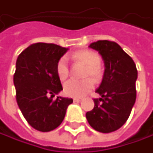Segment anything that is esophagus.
<instances>
[{"label": "esophagus", "instance_id": "1", "mask_svg": "<svg viewBox=\"0 0 153 153\" xmlns=\"http://www.w3.org/2000/svg\"><path fill=\"white\" fill-rule=\"evenodd\" d=\"M73 100H74V102L78 103L80 102V101H82V99H80V98H74Z\"/></svg>", "mask_w": 153, "mask_h": 153}]
</instances>
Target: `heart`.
I'll use <instances>...</instances> for the list:
<instances>
[{
    "instance_id": "heart-1",
    "label": "heart",
    "mask_w": 153,
    "mask_h": 153,
    "mask_svg": "<svg viewBox=\"0 0 153 153\" xmlns=\"http://www.w3.org/2000/svg\"><path fill=\"white\" fill-rule=\"evenodd\" d=\"M74 57L87 65L84 77H91L94 82H99L102 78L103 68L100 64V57L98 53L90 50H82L76 53ZM56 72L61 81H65L69 76L70 69L66 56H63L58 60ZM91 79L69 80L64 85V93L70 97H82L94 88V81Z\"/></svg>"
}]
</instances>
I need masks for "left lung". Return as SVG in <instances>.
Instances as JSON below:
<instances>
[{
    "mask_svg": "<svg viewBox=\"0 0 153 153\" xmlns=\"http://www.w3.org/2000/svg\"><path fill=\"white\" fill-rule=\"evenodd\" d=\"M89 48L99 52L105 64V72L94 99V107L86 113L90 126L96 131L117 130L128 120L136 100L137 69L132 58L114 42L98 41Z\"/></svg>",
    "mask_w": 153,
    "mask_h": 153,
    "instance_id": "obj_1",
    "label": "left lung"
}]
</instances>
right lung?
Segmentation results:
<instances>
[{"label":"right lung","mask_w":153,"mask_h":153,"mask_svg":"<svg viewBox=\"0 0 153 153\" xmlns=\"http://www.w3.org/2000/svg\"><path fill=\"white\" fill-rule=\"evenodd\" d=\"M67 50L53 43L38 42L28 47L17 59L13 76L17 103L28 123L41 132L59 126L68 105L73 102L72 99L60 96L53 99L63 90L56 65Z\"/></svg>","instance_id":"1"}]
</instances>
